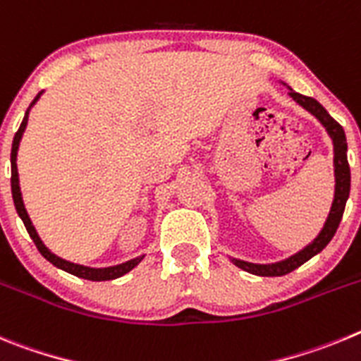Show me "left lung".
I'll return each instance as SVG.
<instances>
[{"mask_svg":"<svg viewBox=\"0 0 361 361\" xmlns=\"http://www.w3.org/2000/svg\"><path fill=\"white\" fill-rule=\"evenodd\" d=\"M284 86H288L286 82H282ZM290 97L302 106V108L310 111L314 118L320 122V124L326 128L327 135L331 136L333 140V151H334V197L333 204H331L329 216H327L326 223H324L322 230L314 237L313 241L307 246L300 250V252L293 253L291 257L284 259V261L271 262V264H255V262H246L241 261V259H233L230 257V261L237 266V268L245 269L248 274L259 275V277H281V275L291 274L293 269H297L298 266H302L306 261H310L311 257H314L317 253L322 252L329 241L333 239V235L336 233V228H338L340 221H342L343 210H345V203L349 200V190H350V169L349 161H347V140H345V131H343L342 126L326 111L322 104L317 102L311 97H304L300 93L293 92L290 86Z\"/></svg>","mask_w":361,"mask_h":361,"instance_id":"1","label":"left lung"}]
</instances>
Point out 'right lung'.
<instances>
[{
	"mask_svg": "<svg viewBox=\"0 0 361 361\" xmlns=\"http://www.w3.org/2000/svg\"><path fill=\"white\" fill-rule=\"evenodd\" d=\"M41 95H43V92L37 93V97H35V99L32 100L30 106H28L27 113H25V118H23L21 126H19L18 133H16V136H14V142H12V152H11L12 176H11V185H12V197H14L16 210H18L19 217H21L23 223H25V228H27V232L30 233L32 241L35 243V246H37V250H39V252H41V255H43V257L47 259V261H50L54 266H57V268L64 269V271H68V274L75 275V277L86 279V281H113V279L122 277V275H126V274H128V271H131V269L135 268V266L140 264V261L145 257V255H140V257H135V259H131V261H126V262H122V264L108 266V268H90V266L75 264V262L66 261V259L59 257V255H55L54 252H50V250L47 248V245H44V243L41 241V237H39V233H37V230H35V226L32 225L30 216H28L27 209H25V203H23L21 187H19L18 164H16V160H18L19 142H21L23 133H25V129H27V124H28V113H30L32 106H34V104L37 102L39 97H41Z\"/></svg>",
	"mask_w": 361,
	"mask_h": 361,
	"instance_id": "1",
	"label": "right lung"
}]
</instances>
